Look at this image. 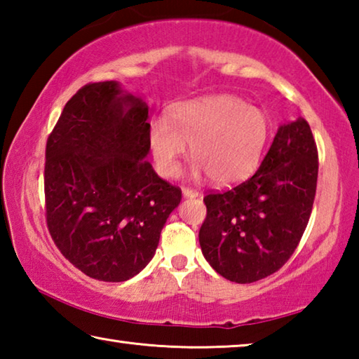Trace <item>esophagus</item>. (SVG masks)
Here are the masks:
<instances>
[{
  "instance_id": "34e87169",
  "label": "esophagus",
  "mask_w": 359,
  "mask_h": 359,
  "mask_svg": "<svg viewBox=\"0 0 359 359\" xmlns=\"http://www.w3.org/2000/svg\"><path fill=\"white\" fill-rule=\"evenodd\" d=\"M182 193H184L185 198H196L199 194L196 190H193V188H187V187H182Z\"/></svg>"
}]
</instances>
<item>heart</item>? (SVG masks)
<instances>
[{
    "label": "heart",
    "instance_id": "1",
    "mask_svg": "<svg viewBox=\"0 0 359 359\" xmlns=\"http://www.w3.org/2000/svg\"><path fill=\"white\" fill-rule=\"evenodd\" d=\"M269 136V121L261 109L233 95H215L174 107L150 126L149 145L156 171L175 177L180 158H193L194 179L210 175L218 185L236 184L250 175Z\"/></svg>",
    "mask_w": 359,
    "mask_h": 359
}]
</instances>
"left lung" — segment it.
Segmentation results:
<instances>
[{
  "label": "left lung",
  "instance_id": "obj_1",
  "mask_svg": "<svg viewBox=\"0 0 359 359\" xmlns=\"http://www.w3.org/2000/svg\"><path fill=\"white\" fill-rule=\"evenodd\" d=\"M318 151L304 118L282 125L250 179L204 196L199 229L204 258L236 283L274 274L296 250L311 218Z\"/></svg>",
  "mask_w": 359,
  "mask_h": 359
}]
</instances>
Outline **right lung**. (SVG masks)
I'll list each match as a JSON object with an SVG mask.
<instances>
[{
  "instance_id": "1",
  "label": "right lung",
  "mask_w": 359,
  "mask_h": 359,
  "mask_svg": "<svg viewBox=\"0 0 359 359\" xmlns=\"http://www.w3.org/2000/svg\"><path fill=\"white\" fill-rule=\"evenodd\" d=\"M149 107L115 81L88 83L66 102L47 139L48 233L83 274L125 282L154 258L182 191L145 160Z\"/></svg>"
}]
</instances>
